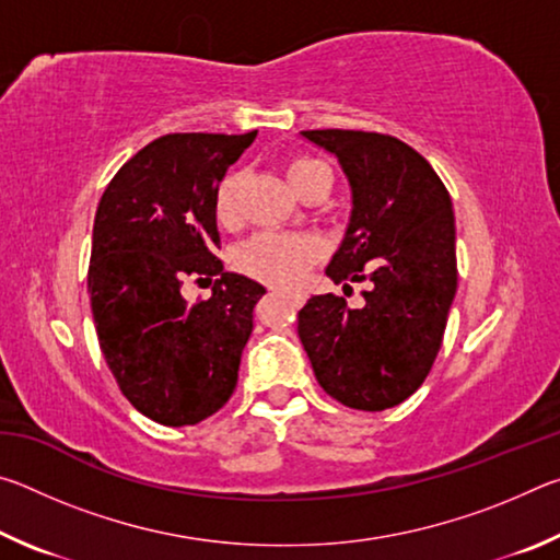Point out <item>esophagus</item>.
<instances>
[{"instance_id": "34e87169", "label": "esophagus", "mask_w": 560, "mask_h": 560, "mask_svg": "<svg viewBox=\"0 0 560 560\" xmlns=\"http://www.w3.org/2000/svg\"><path fill=\"white\" fill-rule=\"evenodd\" d=\"M287 299L293 303V306H301V303H303V293H287Z\"/></svg>"}]
</instances>
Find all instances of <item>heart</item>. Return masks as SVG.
<instances>
[{"label": "heart", "instance_id": "1", "mask_svg": "<svg viewBox=\"0 0 560 560\" xmlns=\"http://www.w3.org/2000/svg\"><path fill=\"white\" fill-rule=\"evenodd\" d=\"M287 177L291 187L303 195V189L311 187L316 179H328L330 173L324 163L314 158H296L287 165ZM240 192H242V175L230 173L217 187L214 195V212L222 224H232L240 214ZM318 246L314 240L301 234H283V232H261L246 240L240 249L234 252V267L252 279H259L271 287H296L306 277L311 264L316 261Z\"/></svg>", "mask_w": 560, "mask_h": 560}]
</instances>
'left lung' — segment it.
Here are the masks:
<instances>
[{
  "label": "left lung",
  "mask_w": 560,
  "mask_h": 560,
  "mask_svg": "<svg viewBox=\"0 0 560 560\" xmlns=\"http://www.w3.org/2000/svg\"><path fill=\"white\" fill-rule=\"evenodd\" d=\"M338 158L353 195L343 242L326 273L371 281L363 308L324 293L299 311L316 381L353 410L407 400L432 371L457 293L454 212L432 165L402 140L365 130H301Z\"/></svg>",
  "instance_id": "obj_1"
}]
</instances>
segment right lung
I'll return each mask as SVG.
<instances>
[{"label":"right lung","mask_w":560,"mask_h":560,"mask_svg":"<svg viewBox=\"0 0 560 560\" xmlns=\"http://www.w3.org/2000/svg\"><path fill=\"white\" fill-rule=\"evenodd\" d=\"M254 138L170 132L138 150L98 202L89 267L98 343L128 402L167 428L230 400L267 293L214 257L217 187ZM187 276L214 280L213 296L189 307L178 293Z\"/></svg>","instance_id":"add662e5"}]
</instances>
